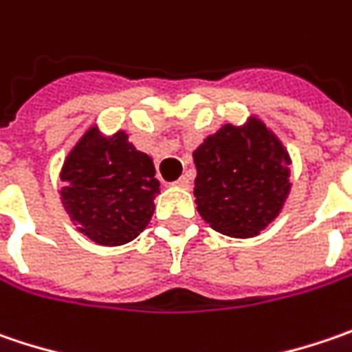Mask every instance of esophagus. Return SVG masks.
Masks as SVG:
<instances>
[{"mask_svg":"<svg viewBox=\"0 0 352 352\" xmlns=\"http://www.w3.org/2000/svg\"><path fill=\"white\" fill-rule=\"evenodd\" d=\"M175 185L177 187H181V189H189V187H191V177L189 175L179 177V179L175 181Z\"/></svg>","mask_w":352,"mask_h":352,"instance_id":"obj_1","label":"esophagus"}]
</instances>
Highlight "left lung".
I'll list each match as a JSON object with an SVG mask.
<instances>
[{
    "mask_svg": "<svg viewBox=\"0 0 352 352\" xmlns=\"http://www.w3.org/2000/svg\"><path fill=\"white\" fill-rule=\"evenodd\" d=\"M197 208L217 232L250 238L282 210L289 192V155L260 120L222 126L192 153Z\"/></svg>",
    "mask_w": 352,
    "mask_h": 352,
    "instance_id": "obj_1",
    "label": "left lung"
}]
</instances>
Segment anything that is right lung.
I'll return each instance as SVG.
<instances>
[{"mask_svg": "<svg viewBox=\"0 0 352 352\" xmlns=\"http://www.w3.org/2000/svg\"><path fill=\"white\" fill-rule=\"evenodd\" d=\"M63 205L76 228L102 246L138 236L153 214L160 192L153 161L128 142L124 131L104 138L88 130L60 171Z\"/></svg>", "mask_w": 352, "mask_h": 352, "instance_id": "right-lung-1", "label": "right lung"}]
</instances>
